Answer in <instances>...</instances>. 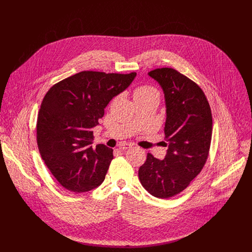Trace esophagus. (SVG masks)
Masks as SVG:
<instances>
[{"mask_svg":"<svg viewBox=\"0 0 252 252\" xmlns=\"http://www.w3.org/2000/svg\"><path fill=\"white\" fill-rule=\"evenodd\" d=\"M132 146L130 145V143H122V145L120 146V150L122 151H125V150H128L130 149Z\"/></svg>","mask_w":252,"mask_h":252,"instance_id":"obj_1","label":"esophagus"}]
</instances>
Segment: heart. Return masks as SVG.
Instances as JSON below:
<instances>
[{"instance_id": "b5f03b06", "label": "heart", "mask_w": 252, "mask_h": 252, "mask_svg": "<svg viewBox=\"0 0 252 252\" xmlns=\"http://www.w3.org/2000/svg\"><path fill=\"white\" fill-rule=\"evenodd\" d=\"M152 95H158V91L155 88L150 87V86L139 87L138 89H136L134 91V94H133L134 99L148 97V96H152Z\"/></svg>"}]
</instances>
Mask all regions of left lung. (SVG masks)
<instances>
[{
  "label": "left lung",
  "mask_w": 252,
  "mask_h": 252,
  "mask_svg": "<svg viewBox=\"0 0 252 252\" xmlns=\"http://www.w3.org/2000/svg\"><path fill=\"white\" fill-rule=\"evenodd\" d=\"M149 76L158 83L164 94L167 151L162 160L148 154L138 169V178L152 195L169 198L189 187L207 159L211 111L202 90L179 71L156 68Z\"/></svg>",
  "instance_id": "left-lung-1"
}]
</instances>
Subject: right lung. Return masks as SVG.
Returning <instances> with one entry per match:
<instances>
[{
	"mask_svg": "<svg viewBox=\"0 0 252 252\" xmlns=\"http://www.w3.org/2000/svg\"><path fill=\"white\" fill-rule=\"evenodd\" d=\"M135 76L85 70L56 84L45 95L37 122L38 147L48 168L67 190L87 192L104 181L113 150L92 147L93 128L99 125L105 106Z\"/></svg>",
	"mask_w": 252,
	"mask_h": 252,
	"instance_id": "right-lung-1",
	"label": "right lung"
}]
</instances>
